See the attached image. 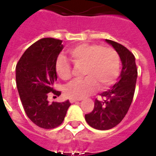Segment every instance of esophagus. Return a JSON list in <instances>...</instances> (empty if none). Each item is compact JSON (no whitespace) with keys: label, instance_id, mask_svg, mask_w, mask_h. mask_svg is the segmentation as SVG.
<instances>
[{"label":"esophagus","instance_id":"1","mask_svg":"<svg viewBox=\"0 0 156 156\" xmlns=\"http://www.w3.org/2000/svg\"><path fill=\"white\" fill-rule=\"evenodd\" d=\"M69 101H70V102H71V103H73V102H77V101H81V100H80V99H73V98H70V99H69Z\"/></svg>","mask_w":156,"mask_h":156}]
</instances>
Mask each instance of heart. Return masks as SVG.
Segmentation results:
<instances>
[{
	"label": "heart",
	"mask_w": 156,
	"mask_h": 156,
	"mask_svg": "<svg viewBox=\"0 0 156 156\" xmlns=\"http://www.w3.org/2000/svg\"><path fill=\"white\" fill-rule=\"evenodd\" d=\"M69 55L76 65L84 66L86 78L69 83L64 89L69 98L82 99L94 93L98 85L105 89L116 80L119 74V55L112 48H103L99 44H83L69 49ZM58 76L63 80L71 78V65L66 58H58L55 63Z\"/></svg>",
	"instance_id": "heart-1"
}]
</instances>
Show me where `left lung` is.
Masks as SVG:
<instances>
[{
	"label": "left lung",
	"instance_id": "1",
	"mask_svg": "<svg viewBox=\"0 0 156 156\" xmlns=\"http://www.w3.org/2000/svg\"><path fill=\"white\" fill-rule=\"evenodd\" d=\"M105 41L113 47L122 61L118 81L111 89L101 93V100L96 99L92 112L85 115L87 124L98 130H109L118 125L130 108L136 83V58L126 47L110 40Z\"/></svg>",
	"mask_w": 156,
	"mask_h": 156
}]
</instances>
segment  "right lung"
Returning a JSON list of instances; mask_svg holds the SVG:
<instances>
[{"instance_id":"right-lung-1","label":"right lung","mask_w":156,"mask_h":156,"mask_svg":"<svg viewBox=\"0 0 156 156\" xmlns=\"http://www.w3.org/2000/svg\"><path fill=\"white\" fill-rule=\"evenodd\" d=\"M63 47L62 40L44 38L25 50L16 69L20 98L27 116L41 128L53 129L62 124L71 103L48 101L50 92L59 96L53 85L57 80L55 63Z\"/></svg>"}]
</instances>
